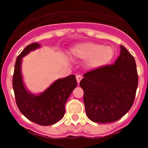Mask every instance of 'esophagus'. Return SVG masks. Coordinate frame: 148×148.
<instances>
[{
	"instance_id": "esophagus-1",
	"label": "esophagus",
	"mask_w": 148,
	"mask_h": 148,
	"mask_svg": "<svg viewBox=\"0 0 148 148\" xmlns=\"http://www.w3.org/2000/svg\"><path fill=\"white\" fill-rule=\"evenodd\" d=\"M76 79H77V83H78V84H79L80 82V81H81V79H82V76H80V75H77L76 76Z\"/></svg>"
}]
</instances>
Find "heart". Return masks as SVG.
Returning a JSON list of instances; mask_svg holds the SVG:
<instances>
[{"mask_svg":"<svg viewBox=\"0 0 148 148\" xmlns=\"http://www.w3.org/2000/svg\"><path fill=\"white\" fill-rule=\"evenodd\" d=\"M75 57L87 60L91 69H99L110 64L115 56V50L111 46H104L94 42H86L76 46L73 49Z\"/></svg>","mask_w":148,"mask_h":148,"instance_id":"b5f03b06","label":"heart"}]
</instances>
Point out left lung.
Masks as SVG:
<instances>
[{
	"instance_id": "left-lung-1",
	"label": "left lung",
	"mask_w": 148,
	"mask_h": 148,
	"mask_svg": "<svg viewBox=\"0 0 148 148\" xmlns=\"http://www.w3.org/2000/svg\"><path fill=\"white\" fill-rule=\"evenodd\" d=\"M114 64L87 71L79 84L87 117L95 122L108 123L122 118L132 107L138 85L133 56L121 46Z\"/></svg>"
}]
</instances>
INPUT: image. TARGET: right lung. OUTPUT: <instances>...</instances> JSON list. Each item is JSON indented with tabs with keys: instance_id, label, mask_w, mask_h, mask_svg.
<instances>
[{
	"instance_id": "1",
	"label": "right lung",
	"mask_w": 148,
	"mask_h": 148,
	"mask_svg": "<svg viewBox=\"0 0 148 148\" xmlns=\"http://www.w3.org/2000/svg\"><path fill=\"white\" fill-rule=\"evenodd\" d=\"M40 46L33 43L26 46L18 56L13 76V88L16 104L21 112L31 122L42 126L56 123L65 113V104L77 82L74 74L56 80L38 96L26 91L21 74L22 58Z\"/></svg>"
}]
</instances>
